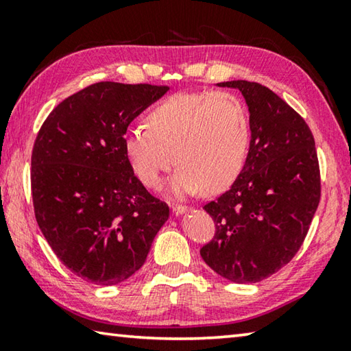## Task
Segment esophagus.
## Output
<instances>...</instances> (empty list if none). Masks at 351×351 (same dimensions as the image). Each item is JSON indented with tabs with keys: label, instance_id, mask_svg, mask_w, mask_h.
<instances>
[{
	"label": "esophagus",
	"instance_id": "34e87169",
	"mask_svg": "<svg viewBox=\"0 0 351 351\" xmlns=\"http://www.w3.org/2000/svg\"><path fill=\"white\" fill-rule=\"evenodd\" d=\"M171 209H173L175 215H181V213H186V212H189V210H192V207L181 206V204H175L173 207H171Z\"/></svg>",
	"mask_w": 351,
	"mask_h": 351
}]
</instances>
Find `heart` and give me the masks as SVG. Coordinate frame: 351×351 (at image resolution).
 <instances>
[{
	"instance_id": "obj_1",
	"label": "heart",
	"mask_w": 351,
	"mask_h": 351,
	"mask_svg": "<svg viewBox=\"0 0 351 351\" xmlns=\"http://www.w3.org/2000/svg\"><path fill=\"white\" fill-rule=\"evenodd\" d=\"M147 128L128 130L123 152L136 176L150 189L181 165L171 182L176 195L219 193L245 167L251 121L232 93H180L148 112Z\"/></svg>"
}]
</instances>
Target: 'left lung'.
I'll return each mask as SVG.
<instances>
[{
    "instance_id": "8db88e82",
    "label": "left lung",
    "mask_w": 351,
    "mask_h": 351,
    "mask_svg": "<svg viewBox=\"0 0 351 351\" xmlns=\"http://www.w3.org/2000/svg\"><path fill=\"white\" fill-rule=\"evenodd\" d=\"M251 121L241 173L204 210L215 235L201 247L210 268L235 283L263 280L289 263L310 229L320 199L317 152L299 112L260 83L232 80Z\"/></svg>"
}]
</instances>
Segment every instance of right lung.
Listing matches in <instances>:
<instances>
[{
  "instance_id": "1",
  "label": "right lung",
  "mask_w": 351,
  "mask_h": 351,
  "mask_svg": "<svg viewBox=\"0 0 351 351\" xmlns=\"http://www.w3.org/2000/svg\"><path fill=\"white\" fill-rule=\"evenodd\" d=\"M169 86L99 82L58 104L41 125L31 161L34 212L58 260L83 280L132 277L169 218L123 152L130 123Z\"/></svg>"
}]
</instances>
